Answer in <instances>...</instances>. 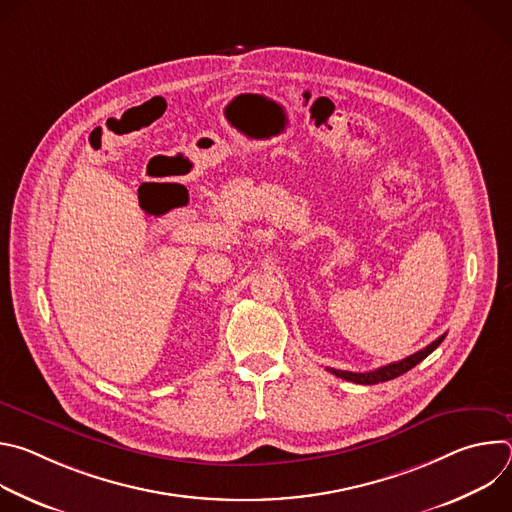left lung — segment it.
<instances>
[{
  "mask_svg": "<svg viewBox=\"0 0 512 512\" xmlns=\"http://www.w3.org/2000/svg\"><path fill=\"white\" fill-rule=\"evenodd\" d=\"M444 338H446V334L440 336L437 340H433L431 344H427V346L421 348L419 352H415V354H411V356H407V358H403V360H399V362H391V364H387V367H381V369H377V371H369V373H348V371H336V369H328V371H330L332 375L344 379V381H352V383H358V385H377V383H385V381L397 379L399 375H403V373H407L409 369H413L415 364H419L427 354H431L437 346H440Z\"/></svg>",
  "mask_w": 512,
  "mask_h": 512,
  "instance_id": "8db88e82",
  "label": "left lung"
}]
</instances>
